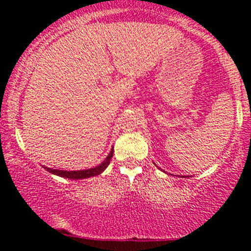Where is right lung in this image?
<instances>
[{"label": "right lung", "mask_w": 251, "mask_h": 251, "mask_svg": "<svg viewBox=\"0 0 251 251\" xmlns=\"http://www.w3.org/2000/svg\"><path fill=\"white\" fill-rule=\"evenodd\" d=\"M113 157V151L109 153V156L106 157L105 161L103 163H100L99 166L94 168H89V170H84V171H63V170H54V168H48L45 167L49 172L51 174L57 175V176L65 177V178L70 179H80V178H88V177L97 176V175H100L104 170H105L110 163V159Z\"/></svg>", "instance_id": "obj_1"}]
</instances>
